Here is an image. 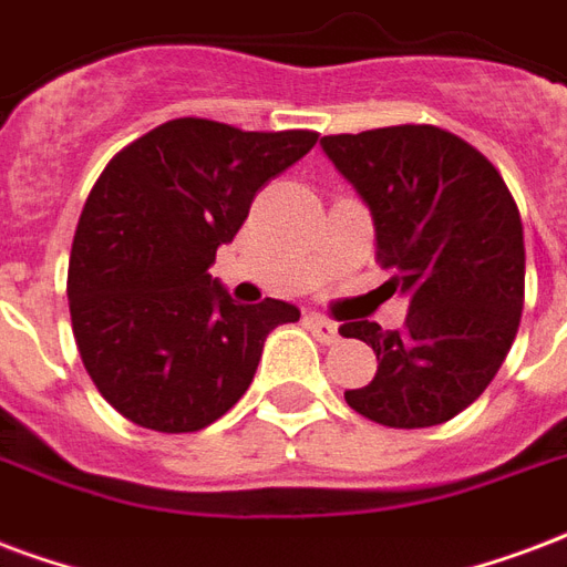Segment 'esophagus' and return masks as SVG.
Returning <instances> with one entry per match:
<instances>
[{
  "label": "esophagus",
  "instance_id": "obj_1",
  "mask_svg": "<svg viewBox=\"0 0 567 567\" xmlns=\"http://www.w3.org/2000/svg\"><path fill=\"white\" fill-rule=\"evenodd\" d=\"M308 329L313 331V338L322 340V343H334L338 340V326L331 322L329 317H322V313H308Z\"/></svg>",
  "mask_w": 567,
  "mask_h": 567
}]
</instances>
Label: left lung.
<instances>
[{"mask_svg":"<svg viewBox=\"0 0 567 567\" xmlns=\"http://www.w3.org/2000/svg\"><path fill=\"white\" fill-rule=\"evenodd\" d=\"M322 148L370 206L377 262L410 292L403 329L352 319L377 377L343 398L364 419L415 430L481 398L517 338L526 248L517 203L478 148L436 125L329 134Z\"/></svg>","mask_w":567,"mask_h":567,"instance_id":"left-lung-1","label":"left lung"}]
</instances>
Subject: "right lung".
<instances>
[{
  "label": "right lung",
  "instance_id": "1",
  "mask_svg": "<svg viewBox=\"0 0 567 567\" xmlns=\"http://www.w3.org/2000/svg\"><path fill=\"white\" fill-rule=\"evenodd\" d=\"M317 137L169 118L97 176L71 245L68 308L83 368L118 415L194 433L248 391L268 331L299 308L236 305L208 266Z\"/></svg>",
  "mask_w": 567,
  "mask_h": 567
}]
</instances>
